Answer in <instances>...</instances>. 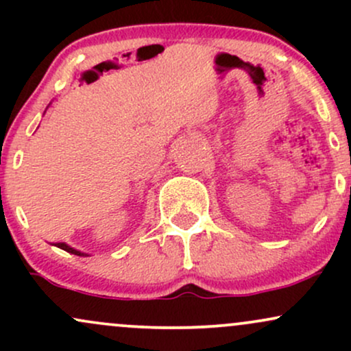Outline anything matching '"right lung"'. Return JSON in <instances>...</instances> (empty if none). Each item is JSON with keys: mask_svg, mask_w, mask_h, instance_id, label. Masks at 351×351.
Wrapping results in <instances>:
<instances>
[{"mask_svg": "<svg viewBox=\"0 0 351 351\" xmlns=\"http://www.w3.org/2000/svg\"><path fill=\"white\" fill-rule=\"evenodd\" d=\"M56 245H58V247H60V249H64V251H67V252H71V254H75V256H86V254H84V252H80V251H77V249L71 247V245H67V244H64V243H58Z\"/></svg>", "mask_w": 351, "mask_h": 351, "instance_id": "obj_1", "label": "right lung"}]
</instances>
